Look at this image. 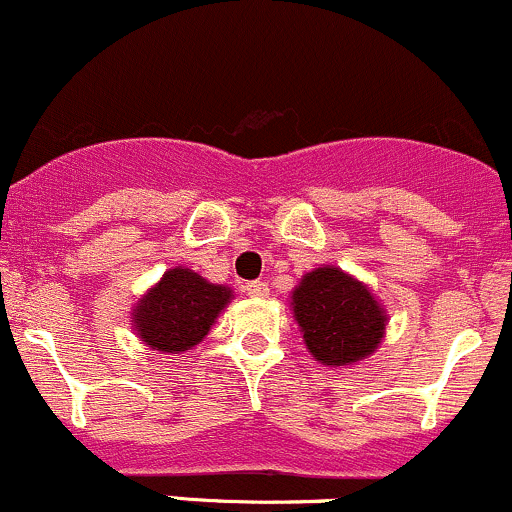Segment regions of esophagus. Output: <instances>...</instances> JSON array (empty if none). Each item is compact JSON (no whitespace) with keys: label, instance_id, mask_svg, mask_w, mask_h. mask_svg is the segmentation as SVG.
<instances>
[{"label":"esophagus","instance_id":"34e87169","mask_svg":"<svg viewBox=\"0 0 512 512\" xmlns=\"http://www.w3.org/2000/svg\"><path fill=\"white\" fill-rule=\"evenodd\" d=\"M245 294L252 296V299H267L269 286H267V282H247Z\"/></svg>","mask_w":512,"mask_h":512}]
</instances>
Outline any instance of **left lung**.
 <instances>
[{"mask_svg": "<svg viewBox=\"0 0 512 512\" xmlns=\"http://www.w3.org/2000/svg\"><path fill=\"white\" fill-rule=\"evenodd\" d=\"M308 352L328 367L369 357L386 330V313L367 284L338 267H318L291 291Z\"/></svg>", "mask_w": 512, "mask_h": 512, "instance_id": "8db88e82", "label": "left lung"}]
</instances>
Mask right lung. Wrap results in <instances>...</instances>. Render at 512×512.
<instances>
[{"mask_svg":"<svg viewBox=\"0 0 512 512\" xmlns=\"http://www.w3.org/2000/svg\"><path fill=\"white\" fill-rule=\"evenodd\" d=\"M230 299L228 286L206 282L194 269L174 267L133 308V328L153 350L179 355L209 335Z\"/></svg>","mask_w":512,"mask_h":512,"instance_id":"right-lung-1","label":"right lung"}]
</instances>
